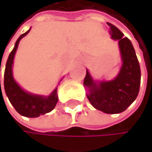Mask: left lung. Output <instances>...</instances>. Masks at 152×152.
Returning <instances> with one entry per match:
<instances>
[{"instance_id":"obj_1","label":"left lung","mask_w":152,"mask_h":152,"mask_svg":"<svg viewBox=\"0 0 152 152\" xmlns=\"http://www.w3.org/2000/svg\"><path fill=\"white\" fill-rule=\"evenodd\" d=\"M110 34L118 41L123 65L118 77L111 81H103L96 85L88 71L84 79V85L89 88L87 95L92 106L107 114L123 112L138 96L140 85V67L135 50L129 38L124 37L118 29L107 23Z\"/></svg>"}]
</instances>
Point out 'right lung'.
<instances>
[{"mask_svg": "<svg viewBox=\"0 0 152 152\" xmlns=\"http://www.w3.org/2000/svg\"><path fill=\"white\" fill-rule=\"evenodd\" d=\"M30 31V30H29ZM29 31L23 34L18 40L16 41L14 48L11 52L8 57L6 66L4 71V89L10 102L19 114L28 118H36L40 115H44L53 110L58 101L57 97V89L56 88L53 93L49 96H42L29 94L23 91L21 87L17 85L12 77V63L15 52L18 47L20 40L25 36ZM1 88V81H0Z\"/></svg>", "mask_w": 152, "mask_h": 152, "instance_id": "right-lung-1", "label": "right lung"}]
</instances>
